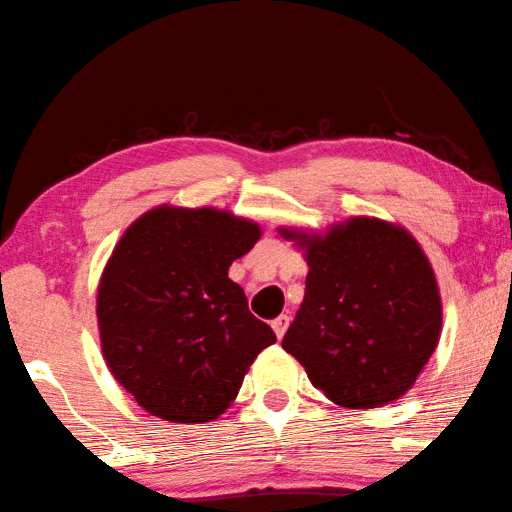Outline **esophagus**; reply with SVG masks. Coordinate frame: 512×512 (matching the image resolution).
<instances>
[{"label":"esophagus","mask_w":512,"mask_h":512,"mask_svg":"<svg viewBox=\"0 0 512 512\" xmlns=\"http://www.w3.org/2000/svg\"><path fill=\"white\" fill-rule=\"evenodd\" d=\"M288 322H291V318H288V315H280V318H275V320H273L271 327H273V331H275V336H277V338H282V336H284L286 329H288Z\"/></svg>","instance_id":"1"}]
</instances>
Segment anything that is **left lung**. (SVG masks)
<instances>
[{"mask_svg":"<svg viewBox=\"0 0 512 512\" xmlns=\"http://www.w3.org/2000/svg\"><path fill=\"white\" fill-rule=\"evenodd\" d=\"M280 232L309 262L282 347L342 407L369 410L403 396L441 336L439 286L416 239L369 217L327 235Z\"/></svg>","mask_w":512,"mask_h":512,"instance_id":"1","label":"left lung"}]
</instances>
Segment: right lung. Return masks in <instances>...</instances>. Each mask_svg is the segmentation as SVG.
Listing matches in <instances>:
<instances>
[{
	"label": "right lung",
	"instance_id": "1",
	"mask_svg": "<svg viewBox=\"0 0 512 512\" xmlns=\"http://www.w3.org/2000/svg\"><path fill=\"white\" fill-rule=\"evenodd\" d=\"M259 235L230 212L161 206L118 241L98 286L102 356L152 416L215 421L257 353L277 340L228 277Z\"/></svg>",
	"mask_w": 512,
	"mask_h": 512
}]
</instances>
